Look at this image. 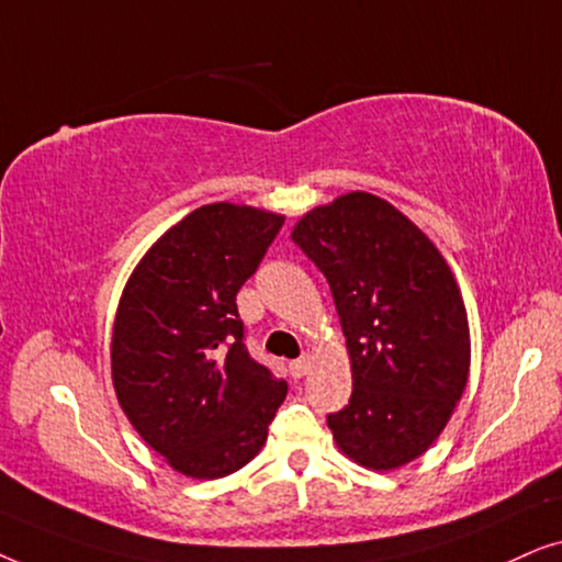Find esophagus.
I'll return each mask as SVG.
<instances>
[{
  "label": "esophagus",
  "mask_w": 562,
  "mask_h": 562,
  "mask_svg": "<svg viewBox=\"0 0 562 562\" xmlns=\"http://www.w3.org/2000/svg\"><path fill=\"white\" fill-rule=\"evenodd\" d=\"M310 368H312V358L310 356H302V358L291 360V363H289V371H291V375H294V379H302V375H306V371H310Z\"/></svg>",
  "instance_id": "esophagus-1"
}]
</instances>
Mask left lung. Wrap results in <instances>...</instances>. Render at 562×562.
Returning <instances> with one entry per match:
<instances>
[{
	"label": "left lung",
	"mask_w": 562,
	"mask_h": 562,
	"mask_svg": "<svg viewBox=\"0 0 562 562\" xmlns=\"http://www.w3.org/2000/svg\"><path fill=\"white\" fill-rule=\"evenodd\" d=\"M291 240L327 276L352 396L327 427L342 456L394 471L432 448L471 373V329L448 260L386 199L350 191L304 214Z\"/></svg>",
	"instance_id": "8db88e82"
}]
</instances>
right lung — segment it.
<instances>
[{"mask_svg": "<svg viewBox=\"0 0 562 562\" xmlns=\"http://www.w3.org/2000/svg\"><path fill=\"white\" fill-rule=\"evenodd\" d=\"M283 214L214 202L168 227L130 273L112 329V383L130 425L173 471L212 481L266 445L286 381L248 356L235 296Z\"/></svg>", "mask_w": 562, "mask_h": 562, "instance_id": "right-lung-1", "label": "right lung"}]
</instances>
